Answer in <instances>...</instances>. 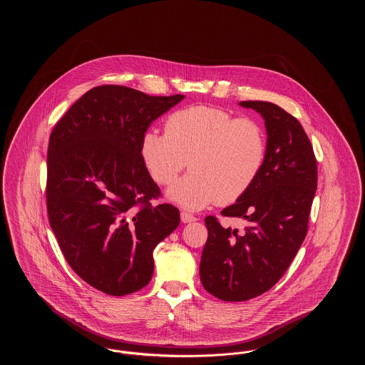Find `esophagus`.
<instances>
[{"instance_id": "esophagus-1", "label": "esophagus", "mask_w": 365, "mask_h": 365, "mask_svg": "<svg viewBox=\"0 0 365 365\" xmlns=\"http://www.w3.org/2000/svg\"><path fill=\"white\" fill-rule=\"evenodd\" d=\"M197 217L188 212H181V222L182 223H190V222H195Z\"/></svg>"}]
</instances>
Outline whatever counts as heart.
Returning <instances> with one entry per match:
<instances>
[{
  "mask_svg": "<svg viewBox=\"0 0 365 365\" xmlns=\"http://www.w3.org/2000/svg\"><path fill=\"white\" fill-rule=\"evenodd\" d=\"M267 149L259 120L205 105L174 112L165 133L149 129L140 140L142 158L160 185L171 184L190 161L191 173L168 190V198L192 210L242 198L259 178Z\"/></svg>",
  "mask_w": 365,
  "mask_h": 365,
  "instance_id": "heart-1",
  "label": "heart"
}]
</instances>
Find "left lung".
<instances>
[{
	"label": "left lung",
	"instance_id": "left-lung-1",
	"mask_svg": "<svg viewBox=\"0 0 365 365\" xmlns=\"http://www.w3.org/2000/svg\"><path fill=\"white\" fill-rule=\"evenodd\" d=\"M257 110L267 130V160L252 188L220 213L243 217L245 230L207 216L208 240L200 275L204 288L226 302L256 298L274 287L295 259L308 232L317 187L312 145L302 125L278 105L242 101Z\"/></svg>",
	"mask_w": 365,
	"mask_h": 365
}]
</instances>
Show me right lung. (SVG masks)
<instances>
[{
	"instance_id": "1",
	"label": "right lung",
	"mask_w": 365,
	"mask_h": 365,
	"mask_svg": "<svg viewBox=\"0 0 365 365\" xmlns=\"http://www.w3.org/2000/svg\"><path fill=\"white\" fill-rule=\"evenodd\" d=\"M184 96L152 97L123 86L87 91L56 123L46 205L63 256L96 289L123 297L146 287L153 250L180 225L140 155L152 122Z\"/></svg>"
}]
</instances>
